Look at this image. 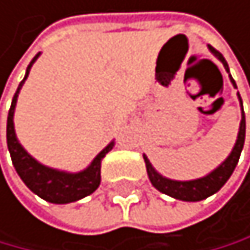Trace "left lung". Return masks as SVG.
<instances>
[{
    "mask_svg": "<svg viewBox=\"0 0 250 250\" xmlns=\"http://www.w3.org/2000/svg\"><path fill=\"white\" fill-rule=\"evenodd\" d=\"M214 57H217L225 66V70L230 73V68H228V63L225 57L222 56L219 51H215L212 46H208ZM230 76V81L233 84V87H236V83ZM238 89V87H236ZM238 100L241 105V123H239V130H238V137L234 142V146L231 148L230 155H228L223 161L217 166L214 170H210L209 174H206L204 177H199V179H193V180H174V179H167L158 172V170L153 167V164L150 163V159L144 155L145 159V166H146V174L148 179H150L151 185L156 188L158 191H161L164 194H167L170 198L180 199V201H188V203H194V201H203V199L212 196L214 193H217L220 188L227 184V180L230 179L234 167L239 161L241 151H243L244 146V139H246V116H244V110H243V100H241V95L238 92Z\"/></svg>",
    "mask_w": 250,
    "mask_h": 250,
    "instance_id": "obj_1",
    "label": "left lung"
}]
</instances>
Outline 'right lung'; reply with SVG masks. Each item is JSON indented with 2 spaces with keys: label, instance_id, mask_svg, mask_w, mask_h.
Segmentation results:
<instances>
[{
  "label": "right lung",
  "instance_id": "obj_1",
  "mask_svg": "<svg viewBox=\"0 0 250 250\" xmlns=\"http://www.w3.org/2000/svg\"><path fill=\"white\" fill-rule=\"evenodd\" d=\"M41 56V52H38L33 57V60L27 66L25 71V78L20 81L16 94H14L12 104L9 115H7V129H6V137H7V148H9L12 164L16 167L19 177L22 182L27 185L31 191L38 194L47 203L52 204H68L80 201V199L89 196L94 193L100 185V166H102V159L111 148L115 146V140H111L102 151L95 156L91 164L78 172H68V170H60L49 167L46 164L40 163L35 159L30 153L22 146L16 135V127H14V113H16L17 99L20 94V89L27 81L30 75V70L33 63Z\"/></svg>",
  "mask_w": 250,
  "mask_h": 250
}]
</instances>
